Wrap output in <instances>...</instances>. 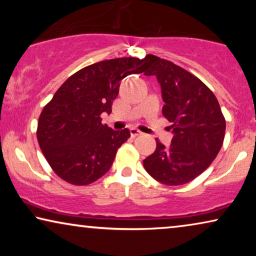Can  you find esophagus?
<instances>
[{"label": "esophagus", "instance_id": "1", "mask_svg": "<svg viewBox=\"0 0 256 256\" xmlns=\"http://www.w3.org/2000/svg\"><path fill=\"white\" fill-rule=\"evenodd\" d=\"M130 134L132 136H138V135H142V132H140L138 129L136 128H130Z\"/></svg>", "mask_w": 256, "mask_h": 256}]
</instances>
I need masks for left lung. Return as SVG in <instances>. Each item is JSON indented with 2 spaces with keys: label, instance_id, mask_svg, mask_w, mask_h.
I'll use <instances>...</instances> for the list:
<instances>
[{
  "label": "left lung",
  "instance_id": "left-lung-1",
  "mask_svg": "<svg viewBox=\"0 0 256 256\" xmlns=\"http://www.w3.org/2000/svg\"><path fill=\"white\" fill-rule=\"evenodd\" d=\"M146 76H156L174 138L166 146L156 140L152 155L143 160L150 176L166 185L186 184L211 166L222 148L226 121L211 90L174 62L146 56Z\"/></svg>",
  "mask_w": 256,
  "mask_h": 256
}]
</instances>
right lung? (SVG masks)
Segmentation results:
<instances>
[{"mask_svg":"<svg viewBox=\"0 0 256 256\" xmlns=\"http://www.w3.org/2000/svg\"><path fill=\"white\" fill-rule=\"evenodd\" d=\"M148 62L116 58L86 66L70 76L44 107L37 140L45 158L59 177L87 185L110 169L118 149L130 138L129 129L113 130L101 124L110 114L121 80L146 73Z\"/></svg>","mask_w":256,"mask_h":256,"instance_id":"obj_1","label":"right lung"}]
</instances>
